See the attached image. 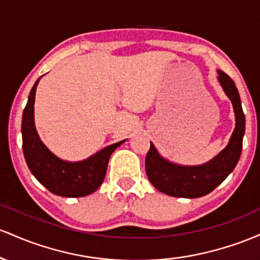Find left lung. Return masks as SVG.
I'll return each instance as SVG.
<instances>
[{
    "label": "left lung",
    "instance_id": "left-lung-1",
    "mask_svg": "<svg viewBox=\"0 0 260 260\" xmlns=\"http://www.w3.org/2000/svg\"><path fill=\"white\" fill-rule=\"evenodd\" d=\"M217 80L231 101L236 126L226 147L209 162L198 166H182L168 161L159 154L151 142L145 168L148 180L157 190L169 197L200 198L211 193L235 169L242 152L246 118L242 109L240 93L229 75L217 70Z\"/></svg>",
    "mask_w": 260,
    "mask_h": 260
}]
</instances>
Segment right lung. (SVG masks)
<instances>
[{"label":"right lung","mask_w":260,"mask_h":260,"mask_svg":"<svg viewBox=\"0 0 260 260\" xmlns=\"http://www.w3.org/2000/svg\"><path fill=\"white\" fill-rule=\"evenodd\" d=\"M39 80L38 78L29 93L22 118L23 153L28 168L38 182L52 194L65 198L92 194L103 183L112 153L126 140L107 146L82 161L70 162L59 158L46 147L36 129L34 101Z\"/></svg>","instance_id":"add662e5"}]
</instances>
